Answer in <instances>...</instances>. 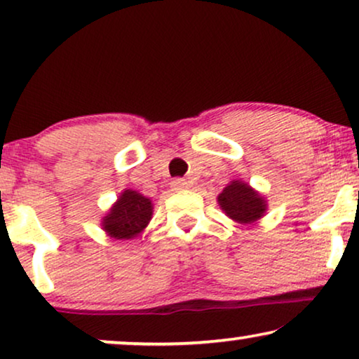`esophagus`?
<instances>
[{
	"label": "esophagus",
	"instance_id": "obj_1",
	"mask_svg": "<svg viewBox=\"0 0 359 359\" xmlns=\"http://www.w3.org/2000/svg\"><path fill=\"white\" fill-rule=\"evenodd\" d=\"M186 188H188V181H184V180H181V178L171 181V189H175V191H183V189H186Z\"/></svg>",
	"mask_w": 359,
	"mask_h": 359
}]
</instances>
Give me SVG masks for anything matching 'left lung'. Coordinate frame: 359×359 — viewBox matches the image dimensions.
Returning a JSON list of instances; mask_svg holds the SVG:
<instances>
[{
    "instance_id": "obj_1",
    "label": "left lung",
    "mask_w": 359,
    "mask_h": 359,
    "mask_svg": "<svg viewBox=\"0 0 359 359\" xmlns=\"http://www.w3.org/2000/svg\"><path fill=\"white\" fill-rule=\"evenodd\" d=\"M217 204L222 212L233 222L255 224L266 214V198L242 180H232L217 196Z\"/></svg>"
}]
</instances>
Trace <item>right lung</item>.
Returning <instances> with one entry per match:
<instances>
[{
  "mask_svg": "<svg viewBox=\"0 0 359 359\" xmlns=\"http://www.w3.org/2000/svg\"><path fill=\"white\" fill-rule=\"evenodd\" d=\"M154 215V203L139 191L124 189L107 214L101 219V227L107 237L130 240L144 232Z\"/></svg>",
  "mask_w": 359,
  "mask_h": 359,
  "instance_id": "right-lung-1",
  "label": "right lung"
}]
</instances>
